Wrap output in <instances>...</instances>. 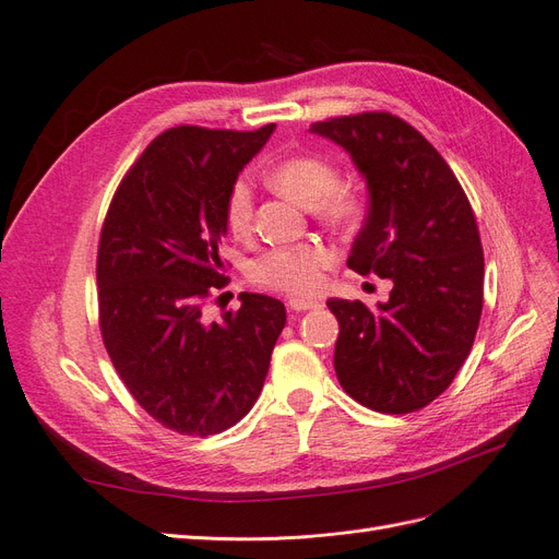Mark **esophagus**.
Masks as SVG:
<instances>
[{
  "mask_svg": "<svg viewBox=\"0 0 559 559\" xmlns=\"http://www.w3.org/2000/svg\"><path fill=\"white\" fill-rule=\"evenodd\" d=\"M289 308L294 312H306L317 308V300H308V298H289Z\"/></svg>",
  "mask_w": 559,
  "mask_h": 559,
  "instance_id": "34e87169",
  "label": "esophagus"
}]
</instances>
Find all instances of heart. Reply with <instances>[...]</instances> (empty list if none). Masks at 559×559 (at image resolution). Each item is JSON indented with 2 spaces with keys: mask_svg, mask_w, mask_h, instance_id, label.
<instances>
[{
  "mask_svg": "<svg viewBox=\"0 0 559 559\" xmlns=\"http://www.w3.org/2000/svg\"><path fill=\"white\" fill-rule=\"evenodd\" d=\"M267 181L282 195L298 205L312 207V214L329 226H345L357 212V202L341 183L337 167L317 154H296L277 160L267 170ZM253 216V195L245 179H235L224 198V222L233 235H247ZM333 257L326 247L302 242L273 247L249 265V277L265 289L310 296L321 286V273Z\"/></svg>",
  "mask_w": 559,
  "mask_h": 559,
  "instance_id": "obj_1",
  "label": "heart"
}]
</instances>
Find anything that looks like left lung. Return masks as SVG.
I'll return each mask as SVG.
<instances>
[{"instance_id": "obj_1", "label": "left lung", "mask_w": 559, "mask_h": 559, "mask_svg": "<svg viewBox=\"0 0 559 559\" xmlns=\"http://www.w3.org/2000/svg\"><path fill=\"white\" fill-rule=\"evenodd\" d=\"M310 130L345 146L368 183L347 265L394 282L378 310L329 300L341 324L337 382L370 411H421L450 386L480 324L485 259L471 202L445 158L394 114L335 116Z\"/></svg>"}]
</instances>
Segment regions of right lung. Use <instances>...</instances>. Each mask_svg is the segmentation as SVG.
<instances>
[{
	"label": "right lung",
	"instance_id": "right-lung-1",
	"mask_svg": "<svg viewBox=\"0 0 559 559\" xmlns=\"http://www.w3.org/2000/svg\"><path fill=\"white\" fill-rule=\"evenodd\" d=\"M177 126L130 165L97 245L99 333L118 378L165 429L214 436L257 403L286 324L273 296L242 294L240 310L207 321L226 277L218 245L224 198L273 134Z\"/></svg>",
	"mask_w": 559,
	"mask_h": 559
}]
</instances>
